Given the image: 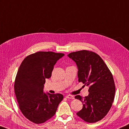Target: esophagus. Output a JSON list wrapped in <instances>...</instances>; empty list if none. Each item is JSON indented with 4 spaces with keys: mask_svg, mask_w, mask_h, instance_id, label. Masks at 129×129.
<instances>
[{
    "mask_svg": "<svg viewBox=\"0 0 129 129\" xmlns=\"http://www.w3.org/2000/svg\"><path fill=\"white\" fill-rule=\"evenodd\" d=\"M67 98H68V99H74V96L73 95H67L66 96Z\"/></svg>",
    "mask_w": 129,
    "mask_h": 129,
    "instance_id": "34e87169",
    "label": "esophagus"
}]
</instances>
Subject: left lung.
Wrapping results in <instances>:
<instances>
[{
  "label": "left lung",
  "mask_w": 129,
  "mask_h": 129,
  "mask_svg": "<svg viewBox=\"0 0 129 129\" xmlns=\"http://www.w3.org/2000/svg\"><path fill=\"white\" fill-rule=\"evenodd\" d=\"M68 56L77 65L78 81L89 87L87 96H75L83 103L77 115L87 122H96L107 115L113 104L115 85L112 74L100 56L92 51H78Z\"/></svg>",
  "instance_id": "obj_1"
}]
</instances>
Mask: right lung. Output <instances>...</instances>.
I'll return each mask as SVG.
<instances>
[{
  "instance_id": "add662e5",
  "label": "right lung",
  "mask_w": 129,
  "mask_h": 129,
  "mask_svg": "<svg viewBox=\"0 0 129 129\" xmlns=\"http://www.w3.org/2000/svg\"><path fill=\"white\" fill-rule=\"evenodd\" d=\"M64 56L61 53L39 51L27 56L20 65L15 92L21 112L32 122L42 123L52 118L63 99L60 93H44L43 87L54 65Z\"/></svg>"
}]
</instances>
